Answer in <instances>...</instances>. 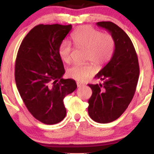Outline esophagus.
<instances>
[{
	"label": "esophagus",
	"mask_w": 154,
	"mask_h": 154,
	"mask_svg": "<svg viewBox=\"0 0 154 154\" xmlns=\"http://www.w3.org/2000/svg\"><path fill=\"white\" fill-rule=\"evenodd\" d=\"M77 87H78V88H80V87H82V86L84 85V84H83V83L79 82H77Z\"/></svg>",
	"instance_id": "34e87169"
}]
</instances>
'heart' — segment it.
Listing matches in <instances>:
<instances>
[{
	"instance_id": "heart-1",
	"label": "heart",
	"mask_w": 154,
	"mask_h": 154,
	"mask_svg": "<svg viewBox=\"0 0 154 154\" xmlns=\"http://www.w3.org/2000/svg\"><path fill=\"white\" fill-rule=\"evenodd\" d=\"M72 40L77 47L85 49V60L91 61L99 68L110 61L115 48V41L109 33H100L89 26L78 28L72 34ZM72 47L69 42L63 41L59 45L60 58L66 63L72 61ZM71 78L82 82L94 74V68L91 63H77L67 70Z\"/></svg>"
}]
</instances>
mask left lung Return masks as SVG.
I'll return each instance as SVG.
<instances>
[{
    "instance_id": "1",
    "label": "left lung",
    "mask_w": 154,
    "mask_h": 154,
    "mask_svg": "<svg viewBox=\"0 0 154 154\" xmlns=\"http://www.w3.org/2000/svg\"><path fill=\"white\" fill-rule=\"evenodd\" d=\"M110 32L115 49L109 62L95 76L100 83L88 84L93 93L88 100V114L93 121L106 124L125 112L135 95L140 69L131 40L122 29L111 22H97Z\"/></svg>"
}]
</instances>
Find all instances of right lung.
<instances>
[{
	"label": "right lung",
	"mask_w": 154,
	"mask_h": 154,
	"mask_svg": "<svg viewBox=\"0 0 154 154\" xmlns=\"http://www.w3.org/2000/svg\"><path fill=\"white\" fill-rule=\"evenodd\" d=\"M72 25L39 24L22 40L15 63V81L21 98L36 119L45 125L66 116L63 98L77 84L63 79L65 73L59 48Z\"/></svg>",
	"instance_id": "add662e5"
}]
</instances>
